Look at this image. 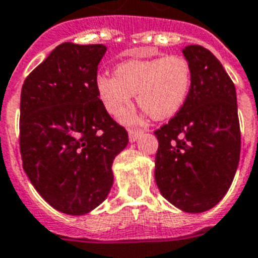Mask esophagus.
Wrapping results in <instances>:
<instances>
[{
	"label": "esophagus",
	"instance_id": "1",
	"mask_svg": "<svg viewBox=\"0 0 258 258\" xmlns=\"http://www.w3.org/2000/svg\"><path fill=\"white\" fill-rule=\"evenodd\" d=\"M143 134V131L141 130H128V138H130V142H135L138 138L141 137Z\"/></svg>",
	"mask_w": 258,
	"mask_h": 258
}]
</instances>
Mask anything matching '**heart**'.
<instances>
[{"mask_svg": "<svg viewBox=\"0 0 258 258\" xmlns=\"http://www.w3.org/2000/svg\"><path fill=\"white\" fill-rule=\"evenodd\" d=\"M190 86V64L181 55L130 59L116 66L115 76L100 74L96 78L98 97L115 117L131 107L135 93L138 104L154 119L172 117L184 107Z\"/></svg>", "mask_w": 258, "mask_h": 258, "instance_id": "1", "label": "heart"}]
</instances>
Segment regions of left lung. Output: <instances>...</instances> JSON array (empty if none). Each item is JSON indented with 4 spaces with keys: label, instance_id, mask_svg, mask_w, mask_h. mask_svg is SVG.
Segmentation results:
<instances>
[{
    "label": "left lung",
    "instance_id": "1",
    "mask_svg": "<svg viewBox=\"0 0 258 258\" xmlns=\"http://www.w3.org/2000/svg\"><path fill=\"white\" fill-rule=\"evenodd\" d=\"M192 70L184 107L157 130L155 182L161 195L184 212H204L219 203L235 176L241 153L237 93L211 51L186 46Z\"/></svg>",
    "mask_w": 258,
    "mask_h": 258
}]
</instances>
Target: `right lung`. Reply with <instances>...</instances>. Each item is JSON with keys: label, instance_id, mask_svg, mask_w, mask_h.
<instances>
[{"label": "right lung", "instance_id": "obj_1", "mask_svg": "<svg viewBox=\"0 0 258 258\" xmlns=\"http://www.w3.org/2000/svg\"><path fill=\"white\" fill-rule=\"evenodd\" d=\"M104 44L62 43L23 84L20 153L29 181L68 215H84L107 199L112 162L128 134L112 119L96 89Z\"/></svg>", "mask_w": 258, "mask_h": 258}]
</instances>
